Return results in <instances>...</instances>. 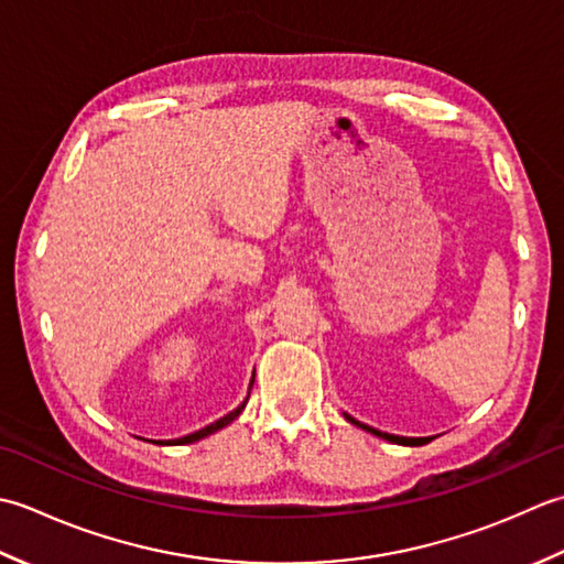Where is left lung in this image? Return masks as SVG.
I'll list each match as a JSON object with an SVG mask.
<instances>
[{
	"label": "left lung",
	"instance_id": "left-lung-1",
	"mask_svg": "<svg viewBox=\"0 0 564 564\" xmlns=\"http://www.w3.org/2000/svg\"><path fill=\"white\" fill-rule=\"evenodd\" d=\"M348 421L350 423H358L355 419H350L348 416ZM362 429H367V426H362ZM370 433H375V435H382L384 441H389V443H399V445H426L431 438H401V435H389V433H379V431H375V429H367Z\"/></svg>",
	"mask_w": 564,
	"mask_h": 564
}]
</instances>
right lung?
I'll use <instances>...</instances> for the list:
<instances>
[{"instance_id": "add662e5", "label": "right lung", "mask_w": 564, "mask_h": 564, "mask_svg": "<svg viewBox=\"0 0 564 564\" xmlns=\"http://www.w3.org/2000/svg\"><path fill=\"white\" fill-rule=\"evenodd\" d=\"M248 401V399H246ZM246 401L243 404H240L236 411H231V413H226L224 419H218L216 423H212V426H206V429H202V431H197V433H189V435H185V438H177V441H172V445H185V443H194V441H199V438H206V435H212V433H216L218 429H224V426H228V423H231L240 411H243V406H246Z\"/></svg>"}]
</instances>
